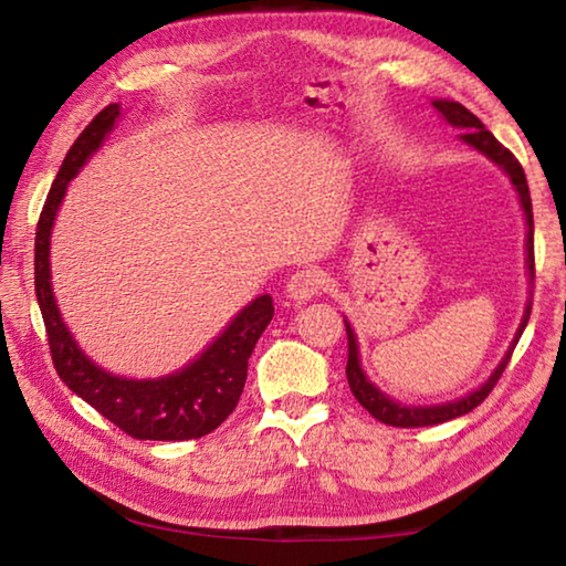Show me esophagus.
Wrapping results in <instances>:
<instances>
[{
    "instance_id": "obj_1",
    "label": "esophagus",
    "mask_w": 566,
    "mask_h": 566,
    "mask_svg": "<svg viewBox=\"0 0 566 566\" xmlns=\"http://www.w3.org/2000/svg\"><path fill=\"white\" fill-rule=\"evenodd\" d=\"M324 282L327 280H324V274L317 266H302V270H296L290 276V282H286V294H290L294 302H306L324 290Z\"/></svg>"
}]
</instances>
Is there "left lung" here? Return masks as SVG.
I'll return each mask as SVG.
<instances>
[{"label": "left lung", "mask_w": 566, "mask_h": 566, "mask_svg": "<svg viewBox=\"0 0 566 566\" xmlns=\"http://www.w3.org/2000/svg\"><path fill=\"white\" fill-rule=\"evenodd\" d=\"M432 104H434V109L442 114V117L449 124H452V127L464 129L462 139L467 142L469 147H474L476 151H482V155L490 157L494 165H500L506 171V175H510L512 185L516 189V195H520L522 209H524V219H526V272H530V282L534 284V217H532L530 187H526V177H524L522 165H520V161H516V157L512 155L510 149L502 147L500 142H496V137H494L490 129H484V124L479 122L472 112H469L467 107H462V104L449 102V99H434ZM530 312H532V300L526 302L524 319L520 324V329H516V334H514L512 347L506 349L504 359L500 361V367L492 371V377L486 379L479 389L469 391L467 397L457 399V401H447V405H434V407L399 405V401L389 399L385 391H379L375 385H371V381L367 379V375H364V371H361L357 337H354V329L349 327V322L344 319V327H347V347H349L347 379H349L352 395H354V399H357L364 409L369 411L371 417L379 419V421H385V424H391V427H432V424H442V421L469 415V411L482 405V401L490 397V391L494 389L496 381H500L504 367L512 359V352L516 347V342H520L522 332L526 327V322H530Z\"/></svg>", "instance_id": "left-lung-1"}]
</instances>
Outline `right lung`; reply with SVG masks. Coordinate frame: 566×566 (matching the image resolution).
<instances>
[{
  "label": "right lung",
  "instance_id": "add662e5",
  "mask_svg": "<svg viewBox=\"0 0 566 566\" xmlns=\"http://www.w3.org/2000/svg\"><path fill=\"white\" fill-rule=\"evenodd\" d=\"M119 117V104L104 107L66 151L54 185L42 207L34 239V292L40 302L42 319L50 339L52 361L60 379L76 397L117 424L124 434L134 439H155V442H181L199 439L222 424L232 415L247 381V361L252 357L256 339L274 317L270 294L256 296L227 329L189 361L185 369L159 379H127L114 377L94 364L62 322L60 306L54 302L50 272V237L66 185L87 159L102 147Z\"/></svg>",
  "mask_w": 566,
  "mask_h": 566
}]
</instances>
